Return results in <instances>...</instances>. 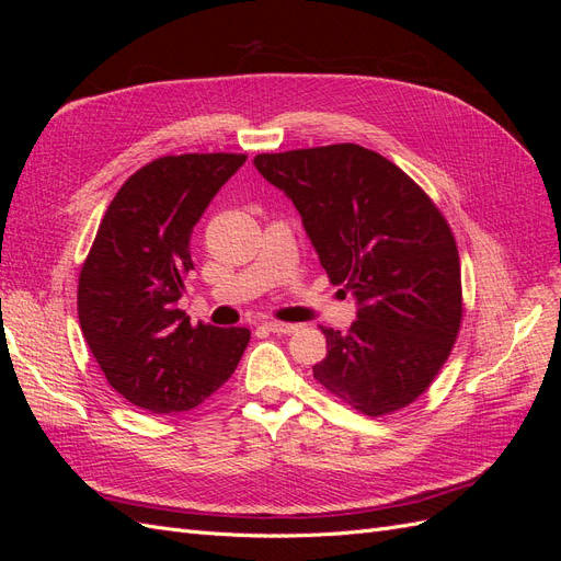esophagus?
Segmentation results:
<instances>
[{
  "label": "esophagus",
  "instance_id": "obj_1",
  "mask_svg": "<svg viewBox=\"0 0 561 561\" xmlns=\"http://www.w3.org/2000/svg\"><path fill=\"white\" fill-rule=\"evenodd\" d=\"M266 330H268V332H276V334H295V332L299 330V325H293V322L268 320V322H266Z\"/></svg>",
  "mask_w": 561,
  "mask_h": 561
}]
</instances>
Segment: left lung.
Returning a JSON list of instances; mask_svg holds the SVG:
<instances>
[{
	"label": "left lung",
	"instance_id": "8db88e82",
	"mask_svg": "<svg viewBox=\"0 0 561 561\" xmlns=\"http://www.w3.org/2000/svg\"><path fill=\"white\" fill-rule=\"evenodd\" d=\"M254 168L295 203L334 285L358 301L342 334L322 328L313 377L367 416L426 393L463 316L454 233L431 196L396 163L360 145L257 154Z\"/></svg>",
	"mask_w": 561,
	"mask_h": 561
}]
</instances>
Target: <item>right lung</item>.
Returning <instances> with one entry per match:
<instances>
[{
	"label": "right lung",
	"instance_id": "add662e5",
	"mask_svg": "<svg viewBox=\"0 0 561 561\" xmlns=\"http://www.w3.org/2000/svg\"><path fill=\"white\" fill-rule=\"evenodd\" d=\"M245 154L161 157L112 198L79 274L83 339L105 379L151 414L194 410L233 375L245 328L192 325L178 309L192 231Z\"/></svg>",
	"mask_w": 561,
	"mask_h": 561
}]
</instances>
